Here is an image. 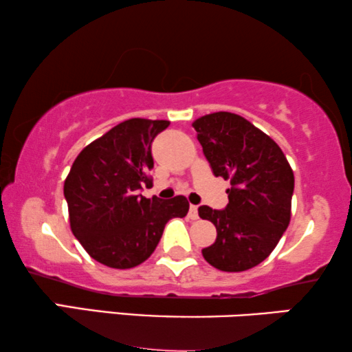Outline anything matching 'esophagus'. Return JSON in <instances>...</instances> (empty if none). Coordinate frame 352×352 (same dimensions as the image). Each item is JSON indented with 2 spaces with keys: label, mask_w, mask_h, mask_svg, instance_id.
Masks as SVG:
<instances>
[{
  "label": "esophagus",
  "mask_w": 352,
  "mask_h": 352,
  "mask_svg": "<svg viewBox=\"0 0 352 352\" xmlns=\"http://www.w3.org/2000/svg\"><path fill=\"white\" fill-rule=\"evenodd\" d=\"M189 218L190 219H199V206L190 205L189 208Z\"/></svg>",
  "instance_id": "34e87169"
}]
</instances>
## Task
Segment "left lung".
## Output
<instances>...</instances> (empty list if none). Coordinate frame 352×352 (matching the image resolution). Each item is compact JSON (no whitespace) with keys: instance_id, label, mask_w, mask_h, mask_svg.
<instances>
[{"instance_id":"left-lung-1","label":"left lung","mask_w":352,"mask_h":352,"mask_svg":"<svg viewBox=\"0 0 352 352\" xmlns=\"http://www.w3.org/2000/svg\"><path fill=\"white\" fill-rule=\"evenodd\" d=\"M192 126L213 175L230 181L224 210L199 208L218 232L201 254L219 271H247L272 253L290 224L292 166L274 139L237 113L205 115Z\"/></svg>"}]
</instances>
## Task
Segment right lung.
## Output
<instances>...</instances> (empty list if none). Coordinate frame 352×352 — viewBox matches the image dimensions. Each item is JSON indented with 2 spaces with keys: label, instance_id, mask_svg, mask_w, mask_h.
I'll use <instances>...</instances> for the list:
<instances>
[{
  "label": "right lung",
  "instance_id": "add662e5",
  "mask_svg": "<svg viewBox=\"0 0 352 352\" xmlns=\"http://www.w3.org/2000/svg\"><path fill=\"white\" fill-rule=\"evenodd\" d=\"M166 120L131 118L86 146L64 182L70 229L96 261L136 267L153 253L165 224L184 218L186 197L162 200L138 194L151 184L152 141Z\"/></svg>",
  "mask_w": 352,
  "mask_h": 352
}]
</instances>
